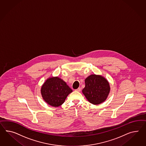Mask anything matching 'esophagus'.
I'll return each instance as SVG.
<instances>
[{"label":"esophagus","mask_w":146,"mask_h":146,"mask_svg":"<svg viewBox=\"0 0 146 146\" xmlns=\"http://www.w3.org/2000/svg\"><path fill=\"white\" fill-rule=\"evenodd\" d=\"M75 91H76V92H80L81 91V88H78V89L75 90Z\"/></svg>","instance_id":"obj_1"}]
</instances>
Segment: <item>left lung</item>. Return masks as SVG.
I'll return each instance as SVG.
<instances>
[{
  "mask_svg": "<svg viewBox=\"0 0 146 146\" xmlns=\"http://www.w3.org/2000/svg\"><path fill=\"white\" fill-rule=\"evenodd\" d=\"M85 82L82 93L90 103L100 104L106 100L110 90L109 83L106 79L99 75H91L86 78Z\"/></svg>",
  "mask_w": 146,
  "mask_h": 146,
  "instance_id": "1",
  "label": "left lung"
}]
</instances>
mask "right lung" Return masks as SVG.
Here are the masks:
<instances>
[{
    "instance_id": "1",
    "label": "right lung",
    "mask_w": 146,
    "mask_h": 146,
    "mask_svg": "<svg viewBox=\"0 0 146 146\" xmlns=\"http://www.w3.org/2000/svg\"><path fill=\"white\" fill-rule=\"evenodd\" d=\"M41 92L43 100L48 104L58 107L64 103L72 90L63 80L56 77L48 79L42 86Z\"/></svg>"
}]
</instances>
